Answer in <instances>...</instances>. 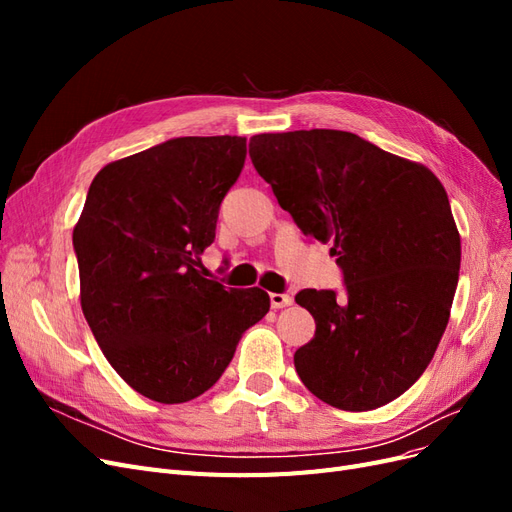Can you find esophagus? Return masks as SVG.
I'll return each mask as SVG.
<instances>
[{
  "label": "esophagus",
  "instance_id": "1",
  "mask_svg": "<svg viewBox=\"0 0 512 512\" xmlns=\"http://www.w3.org/2000/svg\"><path fill=\"white\" fill-rule=\"evenodd\" d=\"M269 299H271V307L273 309H282V307L292 305V297H290V294H286V292H271Z\"/></svg>",
  "mask_w": 512,
  "mask_h": 512
}]
</instances>
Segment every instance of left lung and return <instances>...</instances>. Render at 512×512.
<instances>
[{"label":"left lung","instance_id":"8db88e82","mask_svg":"<svg viewBox=\"0 0 512 512\" xmlns=\"http://www.w3.org/2000/svg\"><path fill=\"white\" fill-rule=\"evenodd\" d=\"M250 158L303 235L333 243L344 273V299L294 297L316 320L294 352L301 382L342 410L389 404L421 378L451 316L461 241L442 183L342 130L256 134Z\"/></svg>","mask_w":512,"mask_h":512}]
</instances>
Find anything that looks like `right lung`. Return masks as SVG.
Wrapping results in <instances>:
<instances>
[{
    "label": "right lung",
    "mask_w": 512,
    "mask_h": 512,
    "mask_svg": "<svg viewBox=\"0 0 512 512\" xmlns=\"http://www.w3.org/2000/svg\"><path fill=\"white\" fill-rule=\"evenodd\" d=\"M245 153L243 136H181L106 164L74 226L89 329L117 374L160 404L209 391L269 312L265 290H226L200 271Z\"/></svg>",
    "instance_id": "add662e5"
}]
</instances>
